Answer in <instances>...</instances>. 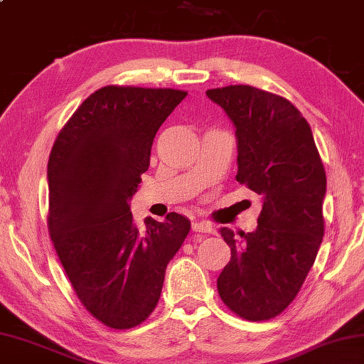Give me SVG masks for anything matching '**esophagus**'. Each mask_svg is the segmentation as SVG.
<instances>
[{
    "mask_svg": "<svg viewBox=\"0 0 364 364\" xmlns=\"http://www.w3.org/2000/svg\"><path fill=\"white\" fill-rule=\"evenodd\" d=\"M193 230L194 232H200V234H213L215 232V228L211 226L208 223H194L193 224Z\"/></svg>",
    "mask_w": 364,
    "mask_h": 364,
    "instance_id": "1",
    "label": "esophagus"
}]
</instances>
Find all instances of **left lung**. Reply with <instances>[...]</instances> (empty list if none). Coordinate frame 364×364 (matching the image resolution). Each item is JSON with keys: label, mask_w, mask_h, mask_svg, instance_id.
<instances>
[{"label": "left lung", "mask_w": 364, "mask_h": 364, "mask_svg": "<svg viewBox=\"0 0 364 364\" xmlns=\"http://www.w3.org/2000/svg\"><path fill=\"white\" fill-rule=\"evenodd\" d=\"M207 97L235 127V180L262 199L253 232L220 229L230 261L218 293L242 318H274L299 293L325 235V168L309 122L287 98L251 85L210 89Z\"/></svg>", "instance_id": "1"}]
</instances>
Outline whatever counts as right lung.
I'll list each match as a JSON object with an SVG mask.
<instances>
[{
  "instance_id": "1",
  "label": "right lung",
  "mask_w": 364,
  "mask_h": 364,
  "mask_svg": "<svg viewBox=\"0 0 364 364\" xmlns=\"http://www.w3.org/2000/svg\"><path fill=\"white\" fill-rule=\"evenodd\" d=\"M188 92L107 85L60 130L48 162V229L82 306L114 329L138 326L159 302L167 264L191 223L168 213L140 232L130 199L154 136Z\"/></svg>"
}]
</instances>
